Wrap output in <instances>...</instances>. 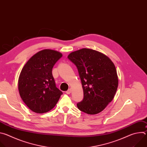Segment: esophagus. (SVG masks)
<instances>
[{
  "instance_id": "34e87169",
  "label": "esophagus",
  "mask_w": 147,
  "mask_h": 147,
  "mask_svg": "<svg viewBox=\"0 0 147 147\" xmlns=\"http://www.w3.org/2000/svg\"><path fill=\"white\" fill-rule=\"evenodd\" d=\"M71 90L70 88V89H69V90L66 92V93L67 94H70L71 93Z\"/></svg>"
}]
</instances>
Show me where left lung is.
<instances>
[{
  "label": "left lung",
  "mask_w": 147,
  "mask_h": 147,
  "mask_svg": "<svg viewBox=\"0 0 147 147\" xmlns=\"http://www.w3.org/2000/svg\"><path fill=\"white\" fill-rule=\"evenodd\" d=\"M67 57L77 66L83 89L84 98L77 108L89 115L100 113L113 100L118 87L114 63L105 55L88 48L72 52Z\"/></svg>",
  "instance_id": "obj_1"
}]
</instances>
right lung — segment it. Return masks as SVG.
<instances>
[{
  "label": "right lung",
  "instance_id": "1",
  "mask_svg": "<svg viewBox=\"0 0 147 147\" xmlns=\"http://www.w3.org/2000/svg\"><path fill=\"white\" fill-rule=\"evenodd\" d=\"M62 54L44 49L34 55L21 71L18 81L20 95L30 109L44 113L52 110L62 92L55 84L52 68Z\"/></svg>",
  "mask_w": 147,
  "mask_h": 147
}]
</instances>
